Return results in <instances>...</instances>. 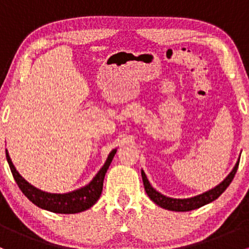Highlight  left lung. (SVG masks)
Instances as JSON below:
<instances>
[{
    "label": "left lung",
    "mask_w": 249,
    "mask_h": 249,
    "mask_svg": "<svg viewBox=\"0 0 249 249\" xmlns=\"http://www.w3.org/2000/svg\"><path fill=\"white\" fill-rule=\"evenodd\" d=\"M238 160L236 162L235 167L232 169V171L228 175V177L223 180L220 184H218L217 187L213 188V189L208 190V192L203 193L201 195H197V196L190 197V199H172V197H167L165 195L160 194L159 192L154 189V188L150 185V183L148 182L147 176H145L144 172L142 173V179H143V185H144V190L147 193L148 196L150 197L152 201H154L157 205H159L160 207L165 208V210L170 211H176V212H188V211L196 210V208L201 207V206L207 205V203L214 201L215 199L220 196L223 193L225 192L228 187L230 185V183L232 182L233 177H235L236 171L238 169Z\"/></svg>",
    "instance_id": "obj_1"
}]
</instances>
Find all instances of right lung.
I'll return each mask as SVG.
<instances>
[{"instance_id": "add662e5", "label": "right lung", "mask_w": 249, "mask_h": 249, "mask_svg": "<svg viewBox=\"0 0 249 249\" xmlns=\"http://www.w3.org/2000/svg\"><path fill=\"white\" fill-rule=\"evenodd\" d=\"M115 153H117V149H113L109 153L108 158H107L102 169L97 172V175L95 176L94 179L89 184L80 188V189L74 190V192L67 193V194H50V193L42 192V190L37 189L34 185L30 184L27 180H25L20 176V173L17 171L7 150L6 158L18 187L20 188V190L24 193V195L30 201L38 206V207L43 208V210L50 211V212L72 214V213L83 212V211L88 210L92 205H95L97 200H99L100 195L102 193V187H104L105 175H106L107 170H108Z\"/></svg>"}]
</instances>
